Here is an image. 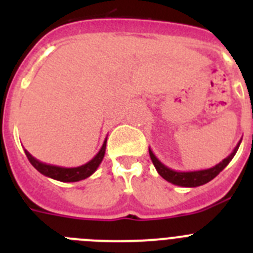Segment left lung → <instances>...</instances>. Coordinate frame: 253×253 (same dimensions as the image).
Segmentation results:
<instances>
[{
  "label": "left lung",
  "mask_w": 253,
  "mask_h": 253,
  "mask_svg": "<svg viewBox=\"0 0 253 253\" xmlns=\"http://www.w3.org/2000/svg\"><path fill=\"white\" fill-rule=\"evenodd\" d=\"M242 142V139L238 142V144L236 146V148L232 151V153L225 157L222 162H219L218 165H215L214 167H210L207 169H198V171H175V169H169L166 165H163L157 157L156 154L152 152V149L149 148V156H151V160L153 162L154 167L157 169V172L160 173V176H162L163 178L169 182L173 185H177V186L182 187H196L202 186V185L207 184L209 181L213 180L215 176L219 175V172L223 171V169L227 167V165L232 161V158L234 157V154L237 153L238 148H240V144Z\"/></svg>",
  "instance_id": "obj_1"
}]
</instances>
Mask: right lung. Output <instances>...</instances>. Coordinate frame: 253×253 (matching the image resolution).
Listing matches in <instances>:
<instances>
[{"instance_id":"add662e5","label":"right lung","mask_w":253,"mask_h":253,"mask_svg":"<svg viewBox=\"0 0 253 253\" xmlns=\"http://www.w3.org/2000/svg\"><path fill=\"white\" fill-rule=\"evenodd\" d=\"M106 140L107 137L105 138L104 143H102V147L100 148V151L97 152V154H96L92 160L78 167H60L54 166V165H48V163L40 162L39 160L33 157L26 149L25 154L26 157H28V160L30 161L31 165H33L42 175L53 178V180L62 181V182H77V181H81L87 177H90L93 172L97 169V167L100 166V163L104 160L105 151H106Z\"/></svg>"}]
</instances>
